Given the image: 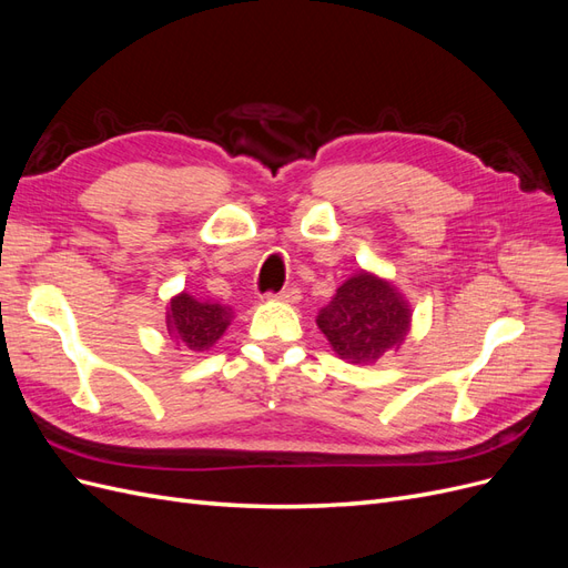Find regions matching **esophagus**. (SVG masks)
<instances>
[{"mask_svg":"<svg viewBox=\"0 0 568 568\" xmlns=\"http://www.w3.org/2000/svg\"><path fill=\"white\" fill-rule=\"evenodd\" d=\"M267 298L272 301H284V303H296L301 298V291L296 286H288V288H282L277 291V294H267Z\"/></svg>","mask_w":568,"mask_h":568,"instance_id":"1","label":"esophagus"}]
</instances>
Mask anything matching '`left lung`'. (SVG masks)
<instances>
[{
    "label": "left lung",
    "instance_id": "left-lung-1",
    "mask_svg": "<svg viewBox=\"0 0 568 568\" xmlns=\"http://www.w3.org/2000/svg\"><path fill=\"white\" fill-rule=\"evenodd\" d=\"M317 326L343 359L367 365L400 346L409 329V307L388 282L359 272L336 288Z\"/></svg>",
    "mask_w": 568,
    "mask_h": 568
}]
</instances>
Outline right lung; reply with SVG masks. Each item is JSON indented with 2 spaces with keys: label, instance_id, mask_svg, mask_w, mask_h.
I'll return each instance as SVG.
<instances>
[{
  "label": "right lung",
  "instance_id": "add662e5",
  "mask_svg": "<svg viewBox=\"0 0 568 568\" xmlns=\"http://www.w3.org/2000/svg\"><path fill=\"white\" fill-rule=\"evenodd\" d=\"M230 313L217 303H201L189 294L173 298L168 311V332L186 351H209L227 329Z\"/></svg>",
  "mask_w": 568,
  "mask_h": 568
}]
</instances>
